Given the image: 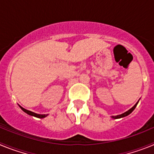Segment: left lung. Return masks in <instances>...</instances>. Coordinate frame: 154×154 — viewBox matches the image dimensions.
Here are the masks:
<instances>
[{"label":"left lung","mask_w":154,"mask_h":154,"mask_svg":"<svg viewBox=\"0 0 154 154\" xmlns=\"http://www.w3.org/2000/svg\"><path fill=\"white\" fill-rule=\"evenodd\" d=\"M138 103H139V101L137 102V103H136L135 105H134V106H133V107H132L131 109H129V110H128V111H126V112H125L124 113H123V114H120V115H118V116H112V118H113V119H119V118H123V117H125V116H126L130 115V114L132 112H133V110L135 109L136 106H137V105L138 104Z\"/></svg>","instance_id":"left-lung-1"}]
</instances>
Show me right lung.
<instances>
[{
	"label": "right lung",
	"instance_id": "1",
	"mask_svg": "<svg viewBox=\"0 0 154 154\" xmlns=\"http://www.w3.org/2000/svg\"><path fill=\"white\" fill-rule=\"evenodd\" d=\"M20 106V108H21L24 112H26L27 114H28V115H30V116H35V117L40 118V119H41V118L46 117V116H48V114H47V115H45V114H43V115H42V114H37V113H35V112H31V111H29V110L25 109H24L23 107H21V106Z\"/></svg>",
	"mask_w": 154,
	"mask_h": 154
}]
</instances>
